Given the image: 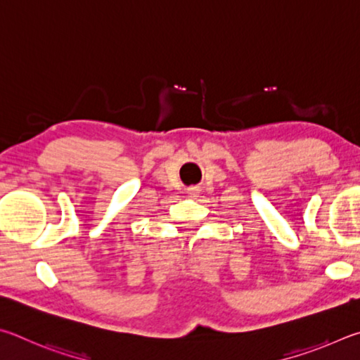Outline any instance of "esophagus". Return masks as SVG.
<instances>
[{
  "mask_svg": "<svg viewBox=\"0 0 360 360\" xmlns=\"http://www.w3.org/2000/svg\"><path fill=\"white\" fill-rule=\"evenodd\" d=\"M188 194H190V196H196V194H198V190H196V188H188V191H186Z\"/></svg>",
  "mask_w": 360,
  "mask_h": 360,
  "instance_id": "obj_1",
  "label": "esophagus"
}]
</instances>
